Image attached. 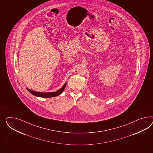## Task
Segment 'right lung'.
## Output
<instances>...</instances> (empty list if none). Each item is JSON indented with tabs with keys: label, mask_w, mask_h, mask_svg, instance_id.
Masks as SVG:
<instances>
[{
	"label": "right lung",
	"mask_w": 153,
	"mask_h": 153,
	"mask_svg": "<svg viewBox=\"0 0 153 153\" xmlns=\"http://www.w3.org/2000/svg\"><path fill=\"white\" fill-rule=\"evenodd\" d=\"M66 86V83L61 89H59L58 91L54 92H38L31 90L28 88H27V89L28 90V91H29L30 93H31L32 95H34V96H36L38 97H41L48 98V97H56V96H57L58 95H60L61 94H62V92L64 91Z\"/></svg>",
	"instance_id": "add662e5"
}]
</instances>
